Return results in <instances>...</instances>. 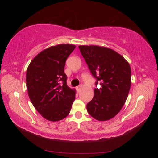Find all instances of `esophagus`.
Masks as SVG:
<instances>
[{"mask_svg": "<svg viewBox=\"0 0 158 158\" xmlns=\"http://www.w3.org/2000/svg\"><path fill=\"white\" fill-rule=\"evenodd\" d=\"M82 85L80 84V85H78V86H77V88H76V89H77L78 92H80V89H82Z\"/></svg>", "mask_w": 158, "mask_h": 158, "instance_id": "obj_1", "label": "esophagus"}]
</instances>
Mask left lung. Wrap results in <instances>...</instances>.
I'll use <instances>...</instances> for the list:
<instances>
[{
    "mask_svg": "<svg viewBox=\"0 0 158 158\" xmlns=\"http://www.w3.org/2000/svg\"><path fill=\"white\" fill-rule=\"evenodd\" d=\"M81 54L96 79L94 95L87 111L98 121H107L121 111L131 85V69L120 54L96 45H80Z\"/></svg>",
    "mask_w": 158,
    "mask_h": 158,
    "instance_id": "8db88e82",
    "label": "left lung"
}]
</instances>
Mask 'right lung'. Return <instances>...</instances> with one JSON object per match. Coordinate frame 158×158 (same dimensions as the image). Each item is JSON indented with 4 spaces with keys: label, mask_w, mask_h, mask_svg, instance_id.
Here are the masks:
<instances>
[{
    "label": "right lung",
    "mask_w": 158,
    "mask_h": 158,
    "mask_svg": "<svg viewBox=\"0 0 158 158\" xmlns=\"http://www.w3.org/2000/svg\"><path fill=\"white\" fill-rule=\"evenodd\" d=\"M75 47L70 44L49 47L40 52L27 69L29 98L41 116L50 121L64 118L75 99V90L66 84L64 70L66 59Z\"/></svg>",
    "instance_id": "add662e5"
}]
</instances>
